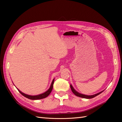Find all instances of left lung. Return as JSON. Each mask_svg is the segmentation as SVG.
Wrapping results in <instances>:
<instances>
[{
	"instance_id": "8db88e82",
	"label": "left lung",
	"mask_w": 122,
	"mask_h": 122,
	"mask_svg": "<svg viewBox=\"0 0 122 122\" xmlns=\"http://www.w3.org/2000/svg\"><path fill=\"white\" fill-rule=\"evenodd\" d=\"M70 87H71V90L72 91V92H73V93L76 95L77 96V97H81V98H86V99H91V98H92L95 97H97V95L100 94L101 93H102V92H103L104 91H102L100 92H98L97 94H93V95H85V94H81V93H80L79 92H78L77 91H76L75 89L74 88L73 86H72V85H70Z\"/></svg>"
}]
</instances>
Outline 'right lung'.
I'll return each instance as SVG.
<instances>
[{
    "instance_id": "obj_1",
    "label": "right lung",
    "mask_w": 122,
    "mask_h": 122,
    "mask_svg": "<svg viewBox=\"0 0 122 122\" xmlns=\"http://www.w3.org/2000/svg\"><path fill=\"white\" fill-rule=\"evenodd\" d=\"M54 79L51 82V84L50 85V87L49 88V89L47 91H46V92H44L41 94H38V95H28L27 94H25L23 92H21L20 90L18 88L17 89L18 90V91L22 95H23L24 97H26L28 99H31V100H38V99H43L46 98V97H47L50 94V93H51V91L52 90V88H53V84H54Z\"/></svg>"
}]
</instances>
